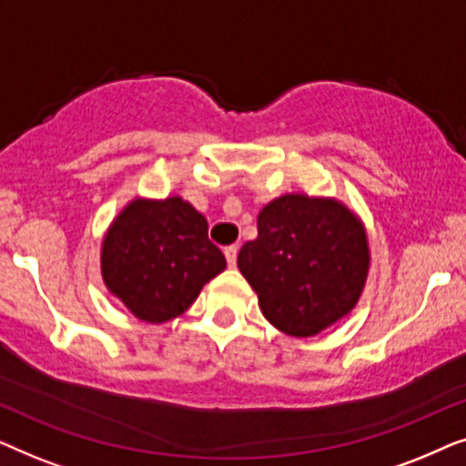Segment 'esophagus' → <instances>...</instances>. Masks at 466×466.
<instances>
[{
  "label": "esophagus",
  "mask_w": 466,
  "mask_h": 466,
  "mask_svg": "<svg viewBox=\"0 0 466 466\" xmlns=\"http://www.w3.org/2000/svg\"><path fill=\"white\" fill-rule=\"evenodd\" d=\"M225 257H227L228 267H235V263H238V246H227Z\"/></svg>",
  "instance_id": "esophagus-1"
}]
</instances>
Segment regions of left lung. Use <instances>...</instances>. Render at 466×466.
Listing matches in <instances>:
<instances>
[{"label": "left lung", "mask_w": 466, "mask_h": 466, "mask_svg": "<svg viewBox=\"0 0 466 466\" xmlns=\"http://www.w3.org/2000/svg\"><path fill=\"white\" fill-rule=\"evenodd\" d=\"M238 267L273 327L318 335L350 314L365 289V227L335 199L284 195L258 214V238L241 246Z\"/></svg>", "instance_id": "8db88e82"}]
</instances>
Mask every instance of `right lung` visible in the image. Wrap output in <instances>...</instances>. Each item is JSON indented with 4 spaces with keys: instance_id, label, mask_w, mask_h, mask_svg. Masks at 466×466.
I'll list each match as a JSON object with an SVG mask.
<instances>
[{
    "instance_id": "right-lung-1",
    "label": "right lung",
    "mask_w": 466,
    "mask_h": 466,
    "mask_svg": "<svg viewBox=\"0 0 466 466\" xmlns=\"http://www.w3.org/2000/svg\"><path fill=\"white\" fill-rule=\"evenodd\" d=\"M225 267V254L208 239V220L180 197L131 201L101 248L107 290L152 324L184 314Z\"/></svg>"
}]
</instances>
